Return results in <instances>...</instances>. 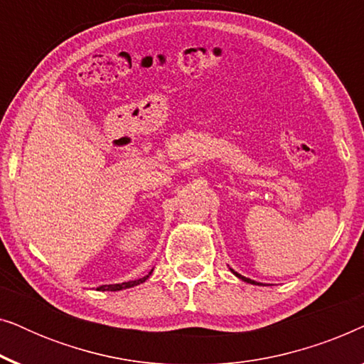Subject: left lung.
Masks as SVG:
<instances>
[{"mask_svg": "<svg viewBox=\"0 0 364 364\" xmlns=\"http://www.w3.org/2000/svg\"><path fill=\"white\" fill-rule=\"evenodd\" d=\"M230 270H232V268H230ZM232 273H233V275H235V277L240 278V280H243V282H247V283H252V285H258L257 282H253V280H250V278H247V277H242L240 273H237L235 270H232Z\"/></svg>", "mask_w": 364, "mask_h": 364, "instance_id": "8db88e82", "label": "left lung"}]
</instances>
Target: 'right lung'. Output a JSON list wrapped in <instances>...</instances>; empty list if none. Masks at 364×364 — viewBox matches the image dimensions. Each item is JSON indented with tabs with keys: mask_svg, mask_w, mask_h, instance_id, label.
I'll use <instances>...</instances> for the list:
<instances>
[{
	"mask_svg": "<svg viewBox=\"0 0 364 364\" xmlns=\"http://www.w3.org/2000/svg\"><path fill=\"white\" fill-rule=\"evenodd\" d=\"M152 273V270L149 272V275H151ZM149 275H146V277H142V278H139V280H134V282H126V283H117V285H102V287H99V290H102V291H117V290H124V288H131V287H136V285H139V283H144L149 278Z\"/></svg>",
	"mask_w": 364,
	"mask_h": 364,
	"instance_id": "add662e5",
	"label": "right lung"
}]
</instances>
